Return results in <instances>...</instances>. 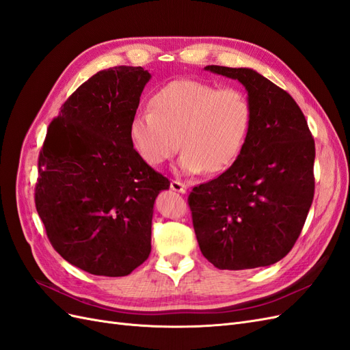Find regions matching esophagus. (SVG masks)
I'll use <instances>...</instances> for the list:
<instances>
[{
    "label": "esophagus",
    "instance_id": "esophagus-1",
    "mask_svg": "<svg viewBox=\"0 0 350 350\" xmlns=\"http://www.w3.org/2000/svg\"><path fill=\"white\" fill-rule=\"evenodd\" d=\"M171 189H174V191H176V193H181V194H184V193H187V185L185 184H183L181 181H171Z\"/></svg>",
    "mask_w": 350,
    "mask_h": 350
}]
</instances>
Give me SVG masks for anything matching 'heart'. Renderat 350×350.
I'll use <instances>...</instances> for the list:
<instances>
[{
  "label": "heart",
  "instance_id": "obj_1",
  "mask_svg": "<svg viewBox=\"0 0 350 350\" xmlns=\"http://www.w3.org/2000/svg\"><path fill=\"white\" fill-rule=\"evenodd\" d=\"M152 108L137 111L130 140L146 163L161 166L179 149L178 172L225 171L237 161L251 129L252 108L245 93L200 80H174L159 89Z\"/></svg>",
  "mask_w": 350,
  "mask_h": 350
}]
</instances>
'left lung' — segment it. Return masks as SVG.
<instances>
[{"mask_svg": "<svg viewBox=\"0 0 350 350\" xmlns=\"http://www.w3.org/2000/svg\"><path fill=\"white\" fill-rule=\"evenodd\" d=\"M204 70L245 88L252 121L237 161L188 197L198 245L220 270L266 267L292 250L308 216L314 139L291 94L256 70Z\"/></svg>", "mask_w": 350, "mask_h": 350, "instance_id": "left-lung-1", "label": "left lung"}]
</instances>
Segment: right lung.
I'll list each match as a JSON object with an SVG mask.
<instances>
[{
	"mask_svg": "<svg viewBox=\"0 0 350 350\" xmlns=\"http://www.w3.org/2000/svg\"><path fill=\"white\" fill-rule=\"evenodd\" d=\"M150 72L102 70L51 122L39 153L38 215L59 256L90 274L120 278L152 250L157 194L169 179L137 154L130 122Z\"/></svg>",
	"mask_w": 350,
	"mask_h": 350,
	"instance_id": "1",
	"label": "right lung"
}]
</instances>
